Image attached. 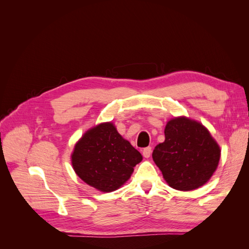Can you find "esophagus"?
<instances>
[{"label":"esophagus","instance_id":"34e87169","mask_svg":"<svg viewBox=\"0 0 249 249\" xmlns=\"http://www.w3.org/2000/svg\"><path fill=\"white\" fill-rule=\"evenodd\" d=\"M150 154H152V147L150 146H147L145 148H143L142 150V155L144 158H149L150 157Z\"/></svg>","mask_w":249,"mask_h":249}]
</instances>
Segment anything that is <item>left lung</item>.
<instances>
[{"instance_id":"left-lung-1","label":"left lung","mask_w":249,"mask_h":249,"mask_svg":"<svg viewBox=\"0 0 249 249\" xmlns=\"http://www.w3.org/2000/svg\"><path fill=\"white\" fill-rule=\"evenodd\" d=\"M153 159L168 185L189 191L207 183L218 166L220 148L205 126L186 117L171 119Z\"/></svg>"}]
</instances>
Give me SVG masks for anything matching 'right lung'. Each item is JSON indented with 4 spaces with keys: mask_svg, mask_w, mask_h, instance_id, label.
Masks as SVG:
<instances>
[{
    "mask_svg": "<svg viewBox=\"0 0 249 249\" xmlns=\"http://www.w3.org/2000/svg\"><path fill=\"white\" fill-rule=\"evenodd\" d=\"M142 156L111 123L96 125L74 146L71 163L80 178L103 192L114 191L130 178Z\"/></svg>",
    "mask_w": 249,
    "mask_h": 249,
    "instance_id": "obj_1",
    "label": "right lung"
}]
</instances>
